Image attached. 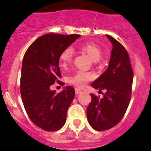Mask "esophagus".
I'll list each match as a JSON object with an SVG mask.
<instances>
[{
  "instance_id": "1",
  "label": "esophagus",
  "mask_w": 151,
  "mask_h": 151,
  "mask_svg": "<svg viewBox=\"0 0 151 151\" xmlns=\"http://www.w3.org/2000/svg\"><path fill=\"white\" fill-rule=\"evenodd\" d=\"M81 90H80L79 89V88H75V93L77 95H78V94H81Z\"/></svg>"
}]
</instances>
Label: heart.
Masks as SVG:
<instances>
[{
    "label": "heart",
    "instance_id": "1",
    "mask_svg": "<svg viewBox=\"0 0 151 151\" xmlns=\"http://www.w3.org/2000/svg\"><path fill=\"white\" fill-rule=\"evenodd\" d=\"M80 48L87 53L94 62L99 61L102 56V50L99 46L94 43H86L81 46ZM73 51L70 47L65 48L59 55V65L63 68H66L71 63L73 60ZM94 78V74L90 72L79 70L74 74L69 77L68 81L72 85L79 88L85 87L88 81Z\"/></svg>",
    "mask_w": 151,
    "mask_h": 151
}]
</instances>
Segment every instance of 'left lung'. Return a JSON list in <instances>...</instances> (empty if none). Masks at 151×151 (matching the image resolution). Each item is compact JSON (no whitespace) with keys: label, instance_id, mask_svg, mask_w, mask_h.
<instances>
[{"label":"left lung","instance_id":"obj_1","mask_svg":"<svg viewBox=\"0 0 151 151\" xmlns=\"http://www.w3.org/2000/svg\"><path fill=\"white\" fill-rule=\"evenodd\" d=\"M113 45L107 70L93 81L92 86L105 89L100 99L91 94L92 101L87 108L90 125L96 131L107 130L121 122L130 103L133 70L128 52L116 39L106 35Z\"/></svg>","mask_w":151,"mask_h":151}]
</instances>
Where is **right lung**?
Listing matches in <instances>:
<instances>
[{"label": "right lung", "mask_w": 151, "mask_h": 151, "mask_svg": "<svg viewBox=\"0 0 151 151\" xmlns=\"http://www.w3.org/2000/svg\"><path fill=\"white\" fill-rule=\"evenodd\" d=\"M79 34H47L29 45L22 59L20 93L29 119L43 130L54 132L63 126L75 91L66 86L56 93L51 90L60 83L59 60L61 52L80 37Z\"/></svg>", "instance_id": "add662e5"}]
</instances>
